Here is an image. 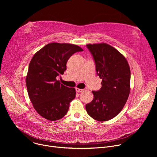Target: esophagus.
Returning a JSON list of instances; mask_svg holds the SVG:
<instances>
[{"label": "esophagus", "instance_id": "34e87169", "mask_svg": "<svg viewBox=\"0 0 157 157\" xmlns=\"http://www.w3.org/2000/svg\"><path fill=\"white\" fill-rule=\"evenodd\" d=\"M76 92H78V93H81V92H82V91H84V89H79V88L76 87Z\"/></svg>", "mask_w": 157, "mask_h": 157}]
</instances>
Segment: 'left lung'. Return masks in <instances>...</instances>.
<instances>
[{"label":"left lung","mask_w":157,"mask_h":157,"mask_svg":"<svg viewBox=\"0 0 157 157\" xmlns=\"http://www.w3.org/2000/svg\"><path fill=\"white\" fill-rule=\"evenodd\" d=\"M92 54L102 87L93 91L94 99L86 105L87 114L98 121H107L117 115L125 105L130 91V70L126 58L109 44H87Z\"/></svg>","instance_id":"8db88e82"}]
</instances>
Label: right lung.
I'll return each instance as SVG.
<instances>
[{
	"label": "right lung",
	"instance_id": "right-lung-1",
	"mask_svg": "<svg viewBox=\"0 0 157 157\" xmlns=\"http://www.w3.org/2000/svg\"><path fill=\"white\" fill-rule=\"evenodd\" d=\"M82 51L76 44L51 43L32 58L26 77L27 91L34 109L43 118L55 121L66 114L76 90L61 84L56 77L64 74L72 55Z\"/></svg>",
	"mask_w": 157,
	"mask_h": 157
}]
</instances>
